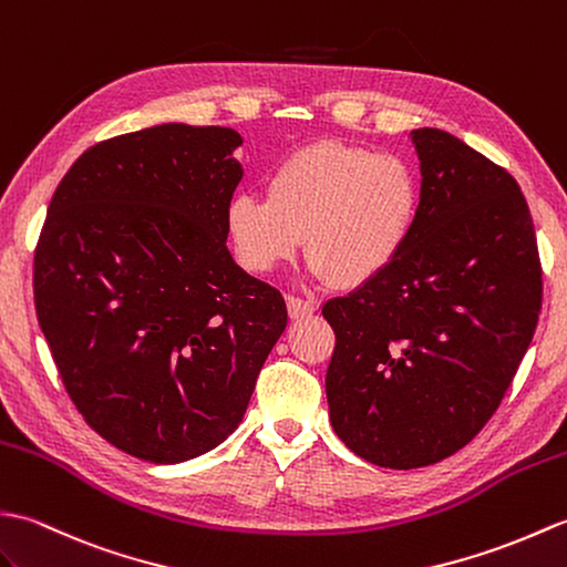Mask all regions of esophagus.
<instances>
[{"mask_svg": "<svg viewBox=\"0 0 567 567\" xmlns=\"http://www.w3.org/2000/svg\"><path fill=\"white\" fill-rule=\"evenodd\" d=\"M286 308H288V316H291V320H303L316 312V303H312V300L298 298V296H286Z\"/></svg>", "mask_w": 567, "mask_h": 567, "instance_id": "obj_1", "label": "esophagus"}]
</instances>
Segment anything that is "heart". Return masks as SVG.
Instances as JSON below:
<instances>
[{
  "label": "heart",
  "instance_id": "heart-1",
  "mask_svg": "<svg viewBox=\"0 0 567 567\" xmlns=\"http://www.w3.org/2000/svg\"><path fill=\"white\" fill-rule=\"evenodd\" d=\"M420 204L417 172L402 157L324 141L281 159L267 179V198L233 196L225 228L249 274L291 259L306 235L312 276L357 288L398 259Z\"/></svg>",
  "mask_w": 567,
  "mask_h": 567
}]
</instances>
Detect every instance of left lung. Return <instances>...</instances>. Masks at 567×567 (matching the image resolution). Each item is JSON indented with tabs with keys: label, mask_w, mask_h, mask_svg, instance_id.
Instances as JSON below:
<instances>
[{
	"label": "left lung",
	"mask_w": 567,
	"mask_h": 567,
	"mask_svg": "<svg viewBox=\"0 0 567 567\" xmlns=\"http://www.w3.org/2000/svg\"><path fill=\"white\" fill-rule=\"evenodd\" d=\"M422 204L390 267L327 300L330 422L363 461L410 471L483 430L532 344L540 259L519 184L436 128L412 131Z\"/></svg>",
	"instance_id": "left-lung-1"
}]
</instances>
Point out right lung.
<instances>
[{"label":"right lung","mask_w":567,"mask_h":567,"mask_svg":"<svg viewBox=\"0 0 567 567\" xmlns=\"http://www.w3.org/2000/svg\"><path fill=\"white\" fill-rule=\"evenodd\" d=\"M240 145L220 125L116 135L48 206L38 322L84 422L135 458L179 463L228 439L286 330L284 296L225 247Z\"/></svg>","instance_id":"1"}]
</instances>
